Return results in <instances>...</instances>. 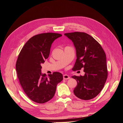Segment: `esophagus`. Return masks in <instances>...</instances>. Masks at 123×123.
Wrapping results in <instances>:
<instances>
[{
    "label": "esophagus",
    "instance_id": "1",
    "mask_svg": "<svg viewBox=\"0 0 123 123\" xmlns=\"http://www.w3.org/2000/svg\"><path fill=\"white\" fill-rule=\"evenodd\" d=\"M63 78H64V80H69L70 79V76L67 75V74H65V75H63Z\"/></svg>",
    "mask_w": 123,
    "mask_h": 123
}]
</instances>
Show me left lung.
I'll list each match as a JSON object with an SVG mask.
<instances>
[{
	"label": "left lung",
	"mask_w": 123,
	"mask_h": 123,
	"mask_svg": "<svg viewBox=\"0 0 123 123\" xmlns=\"http://www.w3.org/2000/svg\"><path fill=\"white\" fill-rule=\"evenodd\" d=\"M73 43L76 60L72 70L84 68V76H72L77 81L73 92L81 99L89 100L96 97L102 91L107 80L108 71L106 56L100 44L87 33L75 32L65 33Z\"/></svg>",
	"instance_id": "1"
}]
</instances>
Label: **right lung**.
Segmentation results:
<instances>
[{
	"instance_id": "1",
	"label": "right lung",
	"mask_w": 123,
	"mask_h": 123,
	"mask_svg": "<svg viewBox=\"0 0 123 123\" xmlns=\"http://www.w3.org/2000/svg\"><path fill=\"white\" fill-rule=\"evenodd\" d=\"M62 36L46 33L33 36L18 55L16 64L18 80L26 95L36 103L43 104L52 98L57 84L63 80L61 73L53 72L47 76L41 70V65L49 57L52 43Z\"/></svg>"
}]
</instances>
